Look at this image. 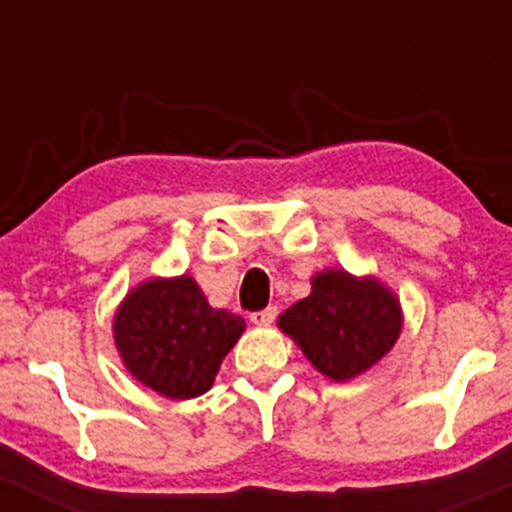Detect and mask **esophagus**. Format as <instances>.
Returning <instances> with one entry per match:
<instances>
[{
  "label": "esophagus",
  "mask_w": 512,
  "mask_h": 512,
  "mask_svg": "<svg viewBox=\"0 0 512 512\" xmlns=\"http://www.w3.org/2000/svg\"><path fill=\"white\" fill-rule=\"evenodd\" d=\"M274 317H276V308H274V305H269V308L260 310V313H252L250 320H252V325L267 327V325H272Z\"/></svg>",
  "instance_id": "34e87169"
}]
</instances>
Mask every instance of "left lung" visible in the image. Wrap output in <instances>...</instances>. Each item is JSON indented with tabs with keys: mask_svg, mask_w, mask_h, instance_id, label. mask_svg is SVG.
<instances>
[{
	"mask_svg": "<svg viewBox=\"0 0 512 512\" xmlns=\"http://www.w3.org/2000/svg\"><path fill=\"white\" fill-rule=\"evenodd\" d=\"M317 373L349 383L390 354L402 334L397 293L378 276L330 267L315 272L310 293L276 320Z\"/></svg>",
	"mask_w": 512,
	"mask_h": 512,
	"instance_id": "8db88e82",
	"label": "left lung"
}]
</instances>
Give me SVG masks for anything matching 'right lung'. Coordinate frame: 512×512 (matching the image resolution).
<instances>
[{
	"mask_svg": "<svg viewBox=\"0 0 512 512\" xmlns=\"http://www.w3.org/2000/svg\"><path fill=\"white\" fill-rule=\"evenodd\" d=\"M245 320L211 308L190 274L149 276L113 315L115 349L134 380L168 399H192L214 385Z\"/></svg>",
	"mask_w": 512,
	"mask_h": 512,
	"instance_id": "add662e5",
	"label": "right lung"
}]
</instances>
